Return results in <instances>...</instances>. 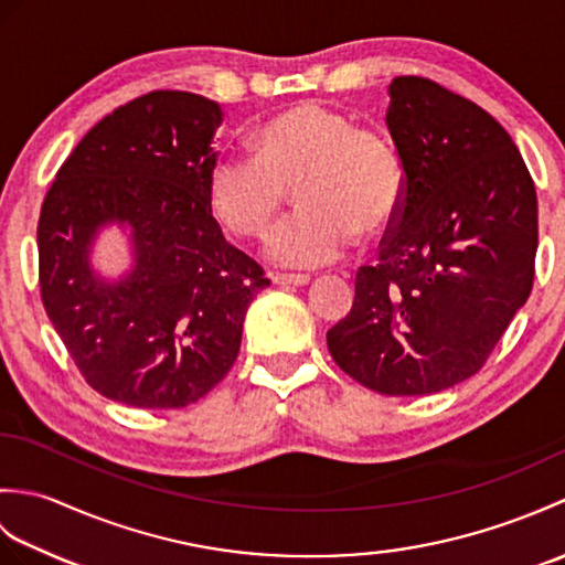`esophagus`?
Returning a JSON list of instances; mask_svg holds the SVG:
<instances>
[{
    "label": "esophagus",
    "instance_id": "34e87169",
    "mask_svg": "<svg viewBox=\"0 0 565 565\" xmlns=\"http://www.w3.org/2000/svg\"><path fill=\"white\" fill-rule=\"evenodd\" d=\"M271 281L276 286H306L310 276L306 274H271Z\"/></svg>",
    "mask_w": 565,
    "mask_h": 565
}]
</instances>
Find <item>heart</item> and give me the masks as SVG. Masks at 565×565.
Wrapping results in <instances>:
<instances>
[{
    "mask_svg": "<svg viewBox=\"0 0 565 565\" xmlns=\"http://www.w3.org/2000/svg\"><path fill=\"white\" fill-rule=\"evenodd\" d=\"M249 150L211 162L206 201L231 233L262 237L296 189L301 211L267 243V255L281 267L338 262L362 233L386 235L403 211L405 164L393 140L320 102L269 116L252 130Z\"/></svg>",
    "mask_w": 565,
    "mask_h": 565,
    "instance_id": "1",
    "label": "heart"
}]
</instances>
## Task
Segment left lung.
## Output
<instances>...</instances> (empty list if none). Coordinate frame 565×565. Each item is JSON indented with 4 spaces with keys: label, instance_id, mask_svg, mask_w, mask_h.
Masks as SVG:
<instances>
[{
    "label": "left lung",
    "instance_id": "8db88e82",
    "mask_svg": "<svg viewBox=\"0 0 565 565\" xmlns=\"http://www.w3.org/2000/svg\"><path fill=\"white\" fill-rule=\"evenodd\" d=\"M405 201L352 310L328 330L347 376L383 395L447 391L483 369L534 284L536 189L510 134L427 77H395L386 114Z\"/></svg>",
    "mask_w": 565,
    "mask_h": 565
}]
</instances>
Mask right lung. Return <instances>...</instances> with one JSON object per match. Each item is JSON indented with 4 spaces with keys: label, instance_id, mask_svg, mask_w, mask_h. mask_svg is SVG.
I'll use <instances>...</instances> for the list:
<instances>
[{
    "label": "right lung",
    "instance_id": "add662e5",
    "mask_svg": "<svg viewBox=\"0 0 565 565\" xmlns=\"http://www.w3.org/2000/svg\"><path fill=\"white\" fill-rule=\"evenodd\" d=\"M221 106L158 89L84 136L39 218L45 313L104 398L148 411L196 403L235 364L247 308L269 279L227 245L206 201ZM135 231L137 267L118 285L88 269L99 224Z\"/></svg>",
    "mask_w": 565,
    "mask_h": 565
}]
</instances>
